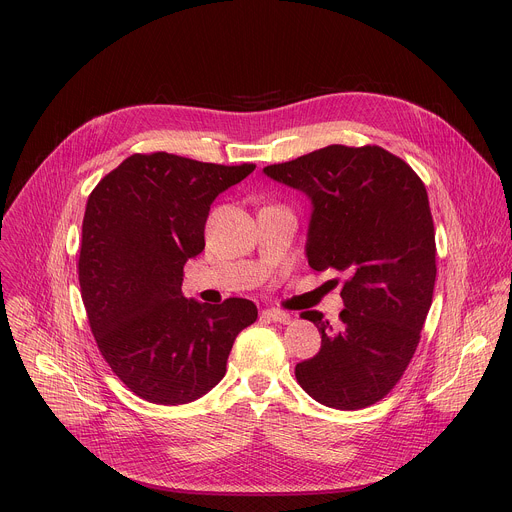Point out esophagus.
Returning a JSON list of instances; mask_svg holds the SVG:
<instances>
[{
  "mask_svg": "<svg viewBox=\"0 0 512 512\" xmlns=\"http://www.w3.org/2000/svg\"><path fill=\"white\" fill-rule=\"evenodd\" d=\"M261 316H265L267 320H273V322H279V324H289L291 322V316L283 310H277V308H267L261 312Z\"/></svg>",
  "mask_w": 512,
  "mask_h": 512,
  "instance_id": "34e87169",
  "label": "esophagus"
}]
</instances>
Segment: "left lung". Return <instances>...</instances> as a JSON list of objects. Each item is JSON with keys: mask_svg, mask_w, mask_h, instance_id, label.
<instances>
[{"mask_svg": "<svg viewBox=\"0 0 512 512\" xmlns=\"http://www.w3.org/2000/svg\"><path fill=\"white\" fill-rule=\"evenodd\" d=\"M263 172L312 200L306 257L348 275L340 324L302 312L322 332L296 379L318 403L354 411L381 401L403 377L435 285V231L427 190L379 145H328Z\"/></svg>", "mask_w": 512, "mask_h": 512, "instance_id": "8db88e82", "label": "left lung"}]
</instances>
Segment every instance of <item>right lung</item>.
I'll use <instances>...</instances> for the list:
<instances>
[{"instance_id": "obj_1", "label": "right lung", "mask_w": 512, "mask_h": 512, "mask_svg": "<svg viewBox=\"0 0 512 512\" xmlns=\"http://www.w3.org/2000/svg\"><path fill=\"white\" fill-rule=\"evenodd\" d=\"M253 170L133 154L87 200L79 283L89 326L111 371L145 401L184 405L208 393L239 332L257 320L249 300L208 306L182 294L210 204Z\"/></svg>"}]
</instances>
